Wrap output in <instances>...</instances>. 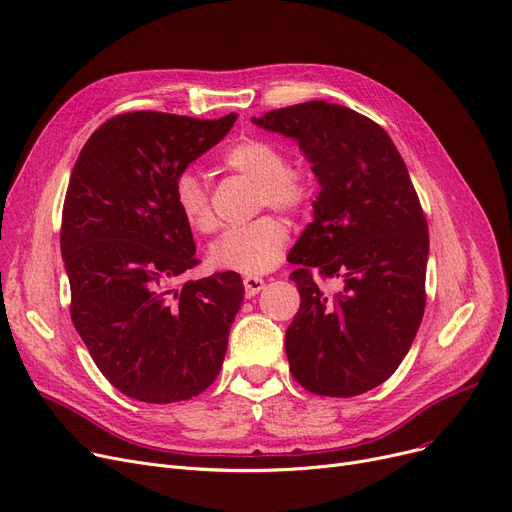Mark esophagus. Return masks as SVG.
<instances>
[{"label": "esophagus", "mask_w": 512, "mask_h": 512, "mask_svg": "<svg viewBox=\"0 0 512 512\" xmlns=\"http://www.w3.org/2000/svg\"><path fill=\"white\" fill-rule=\"evenodd\" d=\"M242 284H244V295L247 297H253V295H257L261 288L265 286V282H263V278H259V276H247L242 280Z\"/></svg>", "instance_id": "1"}]
</instances>
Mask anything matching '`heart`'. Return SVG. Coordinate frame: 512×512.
I'll return each mask as SVG.
<instances>
[{
	"mask_svg": "<svg viewBox=\"0 0 512 512\" xmlns=\"http://www.w3.org/2000/svg\"><path fill=\"white\" fill-rule=\"evenodd\" d=\"M221 167L257 182V207L299 215L316 196V177L301 161H286L282 148L265 138L247 136L221 152ZM173 205L194 234H213L217 217L203 177L184 169L173 180ZM288 244V228L276 215H261L247 226L230 228L211 247L209 259L219 270L257 276L274 270Z\"/></svg>",
	"mask_w": 512,
	"mask_h": 512,
	"instance_id": "obj_1",
	"label": "heart"
}]
</instances>
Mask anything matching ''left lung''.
Here are the masks:
<instances>
[{"label": "left lung", "instance_id": "1", "mask_svg": "<svg viewBox=\"0 0 512 512\" xmlns=\"http://www.w3.org/2000/svg\"><path fill=\"white\" fill-rule=\"evenodd\" d=\"M253 123L295 138L322 186L291 251L293 379L324 397L366 393L402 364L427 303V217L406 163L379 123L341 104L311 100ZM328 279L337 292L321 286Z\"/></svg>", "mask_w": 512, "mask_h": 512}]
</instances>
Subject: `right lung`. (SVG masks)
Segmentation results:
<instances>
[{
  "label": "right lung",
  "instance_id": "right-lung-1",
  "mask_svg": "<svg viewBox=\"0 0 512 512\" xmlns=\"http://www.w3.org/2000/svg\"><path fill=\"white\" fill-rule=\"evenodd\" d=\"M234 121L133 110L102 123L73 167L60 228L71 320L108 383L138 402L192 399L224 364L242 280L184 278L201 261L173 180Z\"/></svg>",
  "mask_w": 512,
  "mask_h": 512
}]
</instances>
